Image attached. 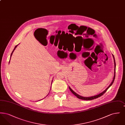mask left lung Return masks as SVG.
I'll list each match as a JSON object with an SVG mask.
<instances>
[{"mask_svg": "<svg viewBox=\"0 0 125 125\" xmlns=\"http://www.w3.org/2000/svg\"><path fill=\"white\" fill-rule=\"evenodd\" d=\"M113 60H114V76H113V80L112 82L110 84V85L107 87V88L105 89V90H104V91H103L102 93L98 94V95H94V96H89V97H84V96H82L81 95H78V94H77L76 92H75L73 89H71V88L69 86V88L70 90L72 92V93L75 95L77 98H78L79 99H82V100H93V99H94L95 98H97L98 97H100L101 96L103 95L104 93H105L106 92V91H107V89H108L113 84V83L114 82V79H115V69H116V63H115V58H114V57L113 56Z\"/></svg>", "mask_w": 125, "mask_h": 125, "instance_id": "left-lung-1", "label": "left lung"}]
</instances>
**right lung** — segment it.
Masks as SVG:
<instances>
[{"label": "right lung", "instance_id": "1", "mask_svg": "<svg viewBox=\"0 0 125 125\" xmlns=\"http://www.w3.org/2000/svg\"><path fill=\"white\" fill-rule=\"evenodd\" d=\"M18 45H16V46H15V47H14V49H13V51H12V53H11V56H10V60H9V63H10V59H11V57H12V53H13V52H14V50H15V49H16V48L17 47V46H18Z\"/></svg>", "mask_w": 125, "mask_h": 125}]
</instances>
